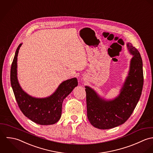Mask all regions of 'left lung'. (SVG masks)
<instances>
[{"instance_id": "8db88e82", "label": "left lung", "mask_w": 153, "mask_h": 153, "mask_svg": "<svg viewBox=\"0 0 153 153\" xmlns=\"http://www.w3.org/2000/svg\"><path fill=\"white\" fill-rule=\"evenodd\" d=\"M126 47L133 57L128 76L118 96L106 99L91 87L85 86L88 118L92 125L98 129H111L126 122L141 95L144 82L142 59L131 43L128 42Z\"/></svg>"}]
</instances>
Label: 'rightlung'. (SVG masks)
<instances>
[{
    "label": "right lung",
    "mask_w": 153,
    "mask_h": 153,
    "mask_svg": "<svg viewBox=\"0 0 153 153\" xmlns=\"http://www.w3.org/2000/svg\"><path fill=\"white\" fill-rule=\"evenodd\" d=\"M22 43L17 48L10 69V83L18 105L32 121L42 125L54 124L60 119L64 99L78 85L76 77L62 82L51 95L35 97L25 92L19 85L17 73L18 55Z\"/></svg>",
    "instance_id": "obj_1"
}]
</instances>
